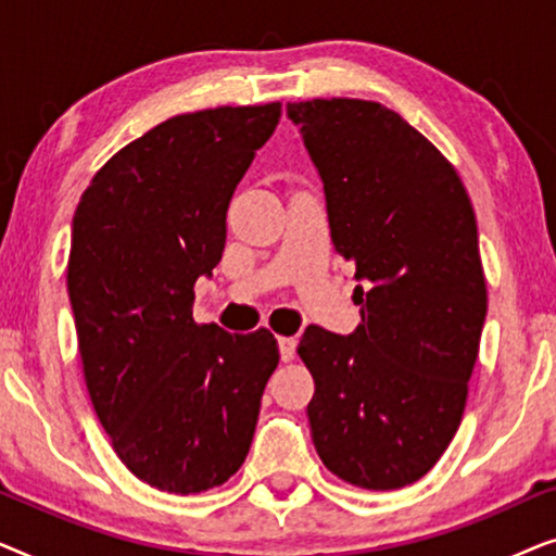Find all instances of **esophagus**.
Returning <instances> with one entry per match:
<instances>
[{
  "instance_id": "esophagus-1",
  "label": "esophagus",
  "mask_w": 556,
  "mask_h": 556,
  "mask_svg": "<svg viewBox=\"0 0 556 556\" xmlns=\"http://www.w3.org/2000/svg\"><path fill=\"white\" fill-rule=\"evenodd\" d=\"M278 346H280V359L291 362L293 354H295V339L293 337H280Z\"/></svg>"
}]
</instances>
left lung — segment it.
<instances>
[{
	"mask_svg": "<svg viewBox=\"0 0 556 556\" xmlns=\"http://www.w3.org/2000/svg\"><path fill=\"white\" fill-rule=\"evenodd\" d=\"M288 116L324 181L333 250L364 280L352 337H301L311 438L341 481L405 489L466 409L489 308L473 204L455 166L382 103L311 98Z\"/></svg>",
	"mask_w": 556,
	"mask_h": 556,
	"instance_id": "obj_1",
	"label": "left lung"
}]
</instances>
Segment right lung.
Masks as SVG:
<instances>
[{
    "instance_id": "add662e5",
    "label": "right lung",
    "mask_w": 556,
    "mask_h": 556,
    "mask_svg": "<svg viewBox=\"0 0 556 556\" xmlns=\"http://www.w3.org/2000/svg\"><path fill=\"white\" fill-rule=\"evenodd\" d=\"M278 121V101L181 113L116 151L75 207L67 293L90 402L121 463L159 491L238 473L278 367L268 329L192 316L235 187Z\"/></svg>"
}]
</instances>
